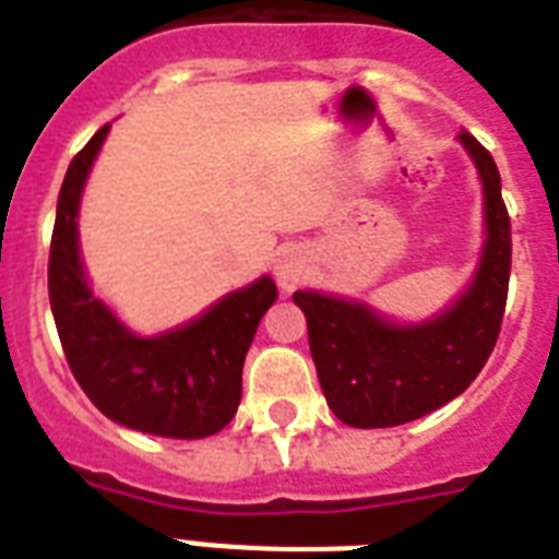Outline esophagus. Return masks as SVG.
Listing matches in <instances>:
<instances>
[{"instance_id": "esophagus-1", "label": "esophagus", "mask_w": 559, "mask_h": 559, "mask_svg": "<svg viewBox=\"0 0 559 559\" xmlns=\"http://www.w3.org/2000/svg\"><path fill=\"white\" fill-rule=\"evenodd\" d=\"M307 272H310V263L301 249H284L275 261V278H278L281 289H287V293L305 284Z\"/></svg>"}]
</instances>
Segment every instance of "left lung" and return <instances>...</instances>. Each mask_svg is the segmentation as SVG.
<instances>
[{
    "mask_svg": "<svg viewBox=\"0 0 559 559\" xmlns=\"http://www.w3.org/2000/svg\"><path fill=\"white\" fill-rule=\"evenodd\" d=\"M481 182L485 240L461 296L420 322H397L366 301L298 289L310 354L328 406L354 429L400 426L459 397L485 368L502 328L511 278V219L493 156L459 135Z\"/></svg>",
    "mask_w": 559,
    "mask_h": 559,
    "instance_id": "left-lung-1",
    "label": "left lung"
}]
</instances>
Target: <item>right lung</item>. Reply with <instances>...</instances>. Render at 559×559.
<instances>
[{
    "mask_svg": "<svg viewBox=\"0 0 559 559\" xmlns=\"http://www.w3.org/2000/svg\"><path fill=\"white\" fill-rule=\"evenodd\" d=\"M109 124L66 170L48 254V298L74 380L116 424L159 438H209L235 417L243 359L278 287L270 275L231 289L170 331H130L95 296L81 258V197Z\"/></svg>",
    "mask_w": 559,
    "mask_h": 559,
    "instance_id": "add662e5",
    "label": "right lung"
}]
</instances>
